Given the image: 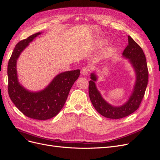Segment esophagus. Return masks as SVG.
Wrapping results in <instances>:
<instances>
[{"label": "esophagus", "mask_w": 160, "mask_h": 160, "mask_svg": "<svg viewBox=\"0 0 160 160\" xmlns=\"http://www.w3.org/2000/svg\"><path fill=\"white\" fill-rule=\"evenodd\" d=\"M88 71H89V69H88V67H83L81 69V74L83 76H87L88 74Z\"/></svg>", "instance_id": "34e87169"}]
</instances>
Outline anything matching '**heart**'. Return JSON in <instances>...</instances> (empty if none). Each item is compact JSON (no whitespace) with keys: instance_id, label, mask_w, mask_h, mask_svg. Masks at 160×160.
<instances>
[{"instance_id":"1","label":"heart","mask_w":160,"mask_h":160,"mask_svg":"<svg viewBox=\"0 0 160 160\" xmlns=\"http://www.w3.org/2000/svg\"><path fill=\"white\" fill-rule=\"evenodd\" d=\"M106 42H107V39H100L99 40H98L96 41V47H98V48H99V47H102L104 44L106 43ZM113 46H109V47H108V49L105 50V56L106 57H109L111 55L112 52H113Z\"/></svg>"}]
</instances>
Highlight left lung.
I'll use <instances>...</instances> for the list:
<instances>
[{"label": "left lung", "mask_w": 160, "mask_h": 160, "mask_svg": "<svg viewBox=\"0 0 160 160\" xmlns=\"http://www.w3.org/2000/svg\"><path fill=\"white\" fill-rule=\"evenodd\" d=\"M128 45L122 52V57L128 60L135 74V81L131 95L121 105L114 106L109 103L98 90L96 82L98 76L96 71L90 74L89 96L92 105L98 113L109 119H117L127 117L137 110L142 99L148 81L146 58L141 47L128 35Z\"/></svg>", "instance_id": "left-lung-1"}]
</instances>
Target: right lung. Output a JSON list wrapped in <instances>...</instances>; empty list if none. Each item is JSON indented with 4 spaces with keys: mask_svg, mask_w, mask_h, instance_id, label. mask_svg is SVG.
<instances>
[{
    "mask_svg": "<svg viewBox=\"0 0 160 160\" xmlns=\"http://www.w3.org/2000/svg\"><path fill=\"white\" fill-rule=\"evenodd\" d=\"M38 32L20 41L12 52L8 64V94L16 107L26 116L37 120H47L56 116L63 108L69 92L80 76V70L58 74L43 90H28L19 81L17 61L29 44L41 35Z\"/></svg>",
    "mask_w": 160,
    "mask_h": 160,
    "instance_id": "right-lung-1",
    "label": "right lung"
}]
</instances>
